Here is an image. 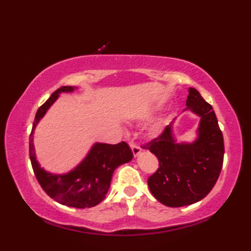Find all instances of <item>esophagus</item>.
Masks as SVG:
<instances>
[{"label":"esophagus","instance_id":"esophagus-1","mask_svg":"<svg viewBox=\"0 0 251 251\" xmlns=\"http://www.w3.org/2000/svg\"><path fill=\"white\" fill-rule=\"evenodd\" d=\"M129 146H130L132 153H134V156H138L141 153V148L138 145H136L135 142H130Z\"/></svg>","mask_w":251,"mask_h":251}]
</instances>
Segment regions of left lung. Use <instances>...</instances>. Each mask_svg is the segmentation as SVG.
<instances>
[{
    "label": "left lung",
    "instance_id": "obj_1",
    "mask_svg": "<svg viewBox=\"0 0 251 251\" xmlns=\"http://www.w3.org/2000/svg\"><path fill=\"white\" fill-rule=\"evenodd\" d=\"M201 117L193 142L176 141L173 123L161 135L142 146L158 158L159 167L148 185L155 199L168 207L194 204L214 188L223 164L225 143L212 106L195 88H189L186 108Z\"/></svg>",
    "mask_w": 251,
    "mask_h": 251
}]
</instances>
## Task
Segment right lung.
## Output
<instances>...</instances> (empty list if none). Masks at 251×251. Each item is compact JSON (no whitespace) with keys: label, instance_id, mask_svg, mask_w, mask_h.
<instances>
[{"label":"right lung","instance_id":"right-lung-1","mask_svg":"<svg viewBox=\"0 0 251 251\" xmlns=\"http://www.w3.org/2000/svg\"><path fill=\"white\" fill-rule=\"evenodd\" d=\"M75 87L62 86L52 93L35 114L29 139V152L35 177L46 194L62 205L75 208H89L102 201L108 193L114 170L132 159V152L126 142L117 145L97 142L87 155L71 172L56 175L46 172L36 161L33 134L36 125L45 115L61 93H72Z\"/></svg>","mask_w":251,"mask_h":251}]
</instances>
